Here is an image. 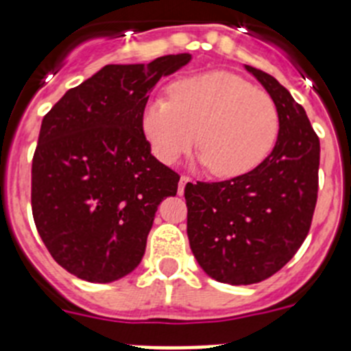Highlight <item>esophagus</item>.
Wrapping results in <instances>:
<instances>
[{"instance_id":"34e87169","label":"esophagus","mask_w":351,"mask_h":351,"mask_svg":"<svg viewBox=\"0 0 351 351\" xmlns=\"http://www.w3.org/2000/svg\"><path fill=\"white\" fill-rule=\"evenodd\" d=\"M190 182H191V179L188 178V176H181V179H179V186H178V193L179 195L184 193L186 184H190Z\"/></svg>"}]
</instances>
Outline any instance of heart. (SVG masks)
<instances>
[{"label": "heart", "instance_id": "heart-1", "mask_svg": "<svg viewBox=\"0 0 351 351\" xmlns=\"http://www.w3.org/2000/svg\"><path fill=\"white\" fill-rule=\"evenodd\" d=\"M142 132L161 163L172 165L197 142L209 172L230 179L267 158L280 116L267 93L228 71H209L172 84L170 100L149 101Z\"/></svg>", "mask_w": 351, "mask_h": 351}]
</instances>
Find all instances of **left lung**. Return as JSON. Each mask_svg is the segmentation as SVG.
I'll return each instance as SVG.
<instances>
[{
  "label": "left lung",
  "mask_w": 351,
  "mask_h": 351,
  "mask_svg": "<svg viewBox=\"0 0 351 351\" xmlns=\"http://www.w3.org/2000/svg\"><path fill=\"white\" fill-rule=\"evenodd\" d=\"M246 70L278 108L272 153L243 176L184 188L191 251L207 276L228 285L260 283L288 263L308 235L318 198L320 141L306 110L274 77Z\"/></svg>",
  "instance_id": "1"
}]
</instances>
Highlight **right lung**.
Masks as SVG:
<instances>
[{
    "mask_svg": "<svg viewBox=\"0 0 351 351\" xmlns=\"http://www.w3.org/2000/svg\"><path fill=\"white\" fill-rule=\"evenodd\" d=\"M191 54L149 64H107L45 114L31 167V209L52 258L91 283L141 263L163 198L179 173L151 154L142 110L158 80Z\"/></svg>",
    "mask_w": 351,
    "mask_h": 351,
    "instance_id": "obj_1",
    "label": "right lung"
}]
</instances>
